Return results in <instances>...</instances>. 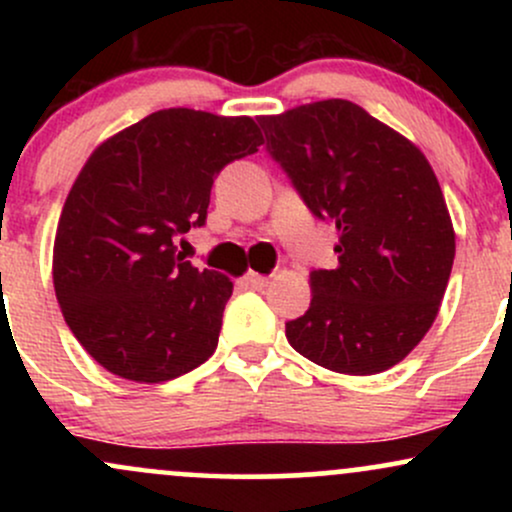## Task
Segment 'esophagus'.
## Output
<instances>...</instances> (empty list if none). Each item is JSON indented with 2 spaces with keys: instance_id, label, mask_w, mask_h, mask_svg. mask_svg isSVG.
Returning a JSON list of instances; mask_svg holds the SVG:
<instances>
[{
  "instance_id": "1",
  "label": "esophagus",
  "mask_w": 512,
  "mask_h": 512,
  "mask_svg": "<svg viewBox=\"0 0 512 512\" xmlns=\"http://www.w3.org/2000/svg\"><path fill=\"white\" fill-rule=\"evenodd\" d=\"M245 284L250 286V289H264V286H269L272 284V279H269V276H264V274H257V272H248L245 274Z\"/></svg>"
}]
</instances>
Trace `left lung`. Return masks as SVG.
<instances>
[{
    "mask_svg": "<svg viewBox=\"0 0 512 512\" xmlns=\"http://www.w3.org/2000/svg\"><path fill=\"white\" fill-rule=\"evenodd\" d=\"M267 149L317 219L337 223V269L310 274L313 301L286 339L317 366L375 375L436 320L455 228L428 158L361 105L330 98L262 115Z\"/></svg>",
    "mask_w": 512,
    "mask_h": 512,
    "instance_id": "8db88e82",
    "label": "left lung"
}]
</instances>
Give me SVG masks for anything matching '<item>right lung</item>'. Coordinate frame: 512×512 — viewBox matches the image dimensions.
Listing matches in <instances>:
<instances>
[{
	"label": "right lung",
	"instance_id": "add662e5",
	"mask_svg": "<svg viewBox=\"0 0 512 512\" xmlns=\"http://www.w3.org/2000/svg\"><path fill=\"white\" fill-rule=\"evenodd\" d=\"M264 142L248 115L168 108L96 146L64 202L52 281L93 361L134 383H166L216 351L233 281L175 255L202 226L226 163Z\"/></svg>",
	"mask_w": 512,
	"mask_h": 512
}]
</instances>
